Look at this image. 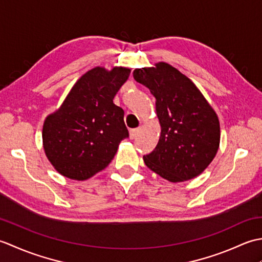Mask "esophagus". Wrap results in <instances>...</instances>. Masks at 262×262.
Returning a JSON list of instances; mask_svg holds the SVG:
<instances>
[{
	"mask_svg": "<svg viewBox=\"0 0 262 262\" xmlns=\"http://www.w3.org/2000/svg\"><path fill=\"white\" fill-rule=\"evenodd\" d=\"M140 128H134V129H130V132H129V137H130V140H134V138H136L137 137V135H138V133H140Z\"/></svg>",
	"mask_w": 262,
	"mask_h": 262,
	"instance_id": "34e87169",
	"label": "esophagus"
}]
</instances>
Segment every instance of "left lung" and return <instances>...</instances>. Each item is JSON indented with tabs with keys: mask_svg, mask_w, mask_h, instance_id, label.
I'll list each match as a JSON object with an SVG mask.
<instances>
[{
	"mask_svg": "<svg viewBox=\"0 0 262 262\" xmlns=\"http://www.w3.org/2000/svg\"><path fill=\"white\" fill-rule=\"evenodd\" d=\"M136 69L134 79L157 99L161 136L144 162L171 182L199 176L213 161L220 145V122L197 86L166 63Z\"/></svg>",
	"mask_w": 262,
	"mask_h": 262,
	"instance_id": "obj_1",
	"label": "left lung"
}]
</instances>
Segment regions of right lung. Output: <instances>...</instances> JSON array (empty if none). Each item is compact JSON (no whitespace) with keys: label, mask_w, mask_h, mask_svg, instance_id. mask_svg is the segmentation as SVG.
<instances>
[{"label":"right lung","mask_w":262,"mask_h":262,"mask_svg":"<svg viewBox=\"0 0 262 262\" xmlns=\"http://www.w3.org/2000/svg\"><path fill=\"white\" fill-rule=\"evenodd\" d=\"M130 70H90L72 88L56 113L42 128L43 148L60 174L85 180L103 170L114 159L119 143L129 137L124 110L114 98Z\"/></svg>","instance_id":"1"}]
</instances>
